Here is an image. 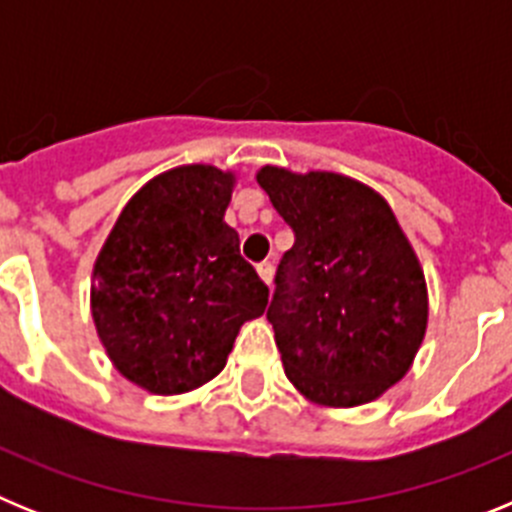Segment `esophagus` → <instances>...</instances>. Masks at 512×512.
Here are the masks:
<instances>
[{
  "instance_id": "34e87169",
  "label": "esophagus",
  "mask_w": 512,
  "mask_h": 512,
  "mask_svg": "<svg viewBox=\"0 0 512 512\" xmlns=\"http://www.w3.org/2000/svg\"><path fill=\"white\" fill-rule=\"evenodd\" d=\"M259 279L266 284V287H271V279H274V266L261 264L259 266Z\"/></svg>"
}]
</instances>
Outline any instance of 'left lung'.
<instances>
[{"instance_id": "1", "label": "left lung", "mask_w": 512, "mask_h": 512, "mask_svg": "<svg viewBox=\"0 0 512 512\" xmlns=\"http://www.w3.org/2000/svg\"><path fill=\"white\" fill-rule=\"evenodd\" d=\"M256 182L295 230L266 310L284 374L323 408L377 400L428 328L418 253L382 194L351 176L261 166Z\"/></svg>"}]
</instances>
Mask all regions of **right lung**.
Returning a JSON list of instances; mask_svg holds the SVG:
<instances>
[{
	"label": "right lung",
	"instance_id": "obj_1",
	"mask_svg": "<svg viewBox=\"0 0 512 512\" xmlns=\"http://www.w3.org/2000/svg\"><path fill=\"white\" fill-rule=\"evenodd\" d=\"M233 171L187 164L122 207L92 269V320L107 359L140 390L182 395L223 372L269 289L225 223Z\"/></svg>",
	"mask_w": 512,
	"mask_h": 512
}]
</instances>
